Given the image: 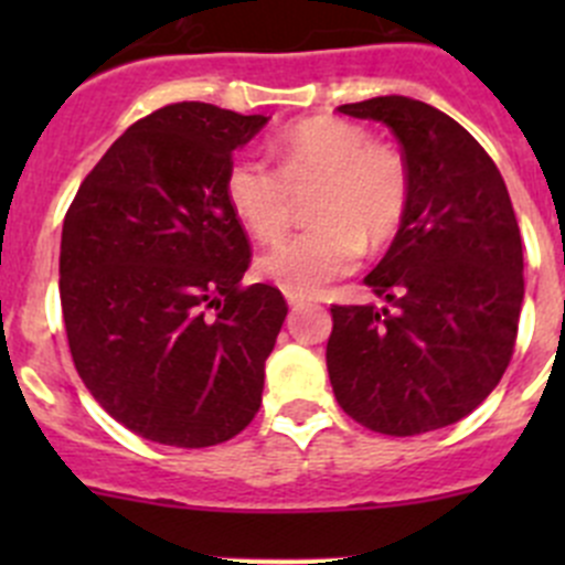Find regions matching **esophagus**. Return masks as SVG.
<instances>
[{
    "label": "esophagus",
    "mask_w": 565,
    "mask_h": 565,
    "mask_svg": "<svg viewBox=\"0 0 565 565\" xmlns=\"http://www.w3.org/2000/svg\"><path fill=\"white\" fill-rule=\"evenodd\" d=\"M287 303H289V309L298 311V309H303V306H309V300L300 298V295H287Z\"/></svg>",
    "instance_id": "obj_1"
}]
</instances>
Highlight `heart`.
Listing matches in <instances>:
<instances>
[{
  "mask_svg": "<svg viewBox=\"0 0 565 565\" xmlns=\"http://www.w3.org/2000/svg\"><path fill=\"white\" fill-rule=\"evenodd\" d=\"M278 167L241 152L224 174V193L243 226L262 243L287 235L295 193L315 188V224L259 256L256 270L289 295H317L358 267L363 246L383 248L402 232L413 174L402 150L339 117L289 125L273 141Z\"/></svg>",
  "mask_w": 565,
  "mask_h": 565,
  "instance_id": "heart-1",
  "label": "heart"
}]
</instances>
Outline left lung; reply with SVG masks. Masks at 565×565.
Instances as JSON below:
<instances>
[{
  "label": "left lung",
  "mask_w": 565,
  "mask_h": 565,
  "mask_svg": "<svg viewBox=\"0 0 565 565\" xmlns=\"http://www.w3.org/2000/svg\"><path fill=\"white\" fill-rule=\"evenodd\" d=\"M393 130L413 202L366 276L393 309L330 306L328 374L352 420L391 437L470 415L509 369L525 298L509 188L465 128L424 100L385 95L339 106Z\"/></svg>",
  "instance_id": "1"
}]
</instances>
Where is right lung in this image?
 <instances>
[{"mask_svg": "<svg viewBox=\"0 0 565 565\" xmlns=\"http://www.w3.org/2000/svg\"><path fill=\"white\" fill-rule=\"evenodd\" d=\"M265 122L196 100L158 108L108 147L65 213L60 300L78 377L161 446L232 440L262 404L289 309L270 284H241L250 243L224 174Z\"/></svg>", "mask_w": 565, "mask_h": 565, "instance_id": "add662e5", "label": "right lung"}]
</instances>
